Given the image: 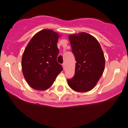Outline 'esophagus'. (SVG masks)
I'll return each mask as SVG.
<instances>
[{"label": "esophagus", "instance_id": "esophagus-1", "mask_svg": "<svg viewBox=\"0 0 128 128\" xmlns=\"http://www.w3.org/2000/svg\"><path fill=\"white\" fill-rule=\"evenodd\" d=\"M62 66L63 69H64V70H65V69H66V64H65V63H63V64H62Z\"/></svg>", "mask_w": 128, "mask_h": 128}]
</instances>
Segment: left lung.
I'll return each instance as SVG.
<instances>
[{
	"instance_id": "obj_1",
	"label": "left lung",
	"mask_w": 128,
	"mask_h": 128,
	"mask_svg": "<svg viewBox=\"0 0 128 128\" xmlns=\"http://www.w3.org/2000/svg\"><path fill=\"white\" fill-rule=\"evenodd\" d=\"M75 60V75L68 79L70 88L76 92H88L94 88L105 68V58L99 42L86 32L68 36Z\"/></svg>"
}]
</instances>
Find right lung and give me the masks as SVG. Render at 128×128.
<instances>
[{"instance_id": "1", "label": "right lung", "mask_w": 128, "mask_h": 128, "mask_svg": "<svg viewBox=\"0 0 128 128\" xmlns=\"http://www.w3.org/2000/svg\"><path fill=\"white\" fill-rule=\"evenodd\" d=\"M60 37L53 30L43 29L32 37L26 47L21 60L22 74L34 90L44 91L49 88L62 70L57 62Z\"/></svg>"}]
</instances>
